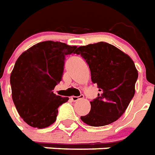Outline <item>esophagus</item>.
Segmentation results:
<instances>
[{
  "label": "esophagus",
  "mask_w": 155,
  "mask_h": 155,
  "mask_svg": "<svg viewBox=\"0 0 155 155\" xmlns=\"http://www.w3.org/2000/svg\"><path fill=\"white\" fill-rule=\"evenodd\" d=\"M83 98H84V95H79V96H74V95L71 96V99H72V101H78V100H81V99H83Z\"/></svg>",
  "instance_id": "esophagus-1"
}]
</instances>
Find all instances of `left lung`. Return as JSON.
<instances>
[{
	"mask_svg": "<svg viewBox=\"0 0 155 155\" xmlns=\"http://www.w3.org/2000/svg\"><path fill=\"white\" fill-rule=\"evenodd\" d=\"M89 65L91 81L98 86L97 98L91 101V111L81 119L92 127H102L117 120L135 95L138 72L131 57L104 41L79 46Z\"/></svg>",
	"mask_w": 155,
	"mask_h": 155,
	"instance_id": "left-lung-1",
	"label": "left lung"
}]
</instances>
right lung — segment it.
Here are the masks:
<instances>
[{"instance_id": "add662e5", "label": "right lung", "mask_w": 155, "mask_h": 155, "mask_svg": "<svg viewBox=\"0 0 155 155\" xmlns=\"http://www.w3.org/2000/svg\"><path fill=\"white\" fill-rule=\"evenodd\" d=\"M77 46L59 41L38 43L22 53L10 75L12 99L18 114L27 124L41 129L56 120L58 108L68 97L54 94L61 81L65 56Z\"/></svg>"}]
</instances>
